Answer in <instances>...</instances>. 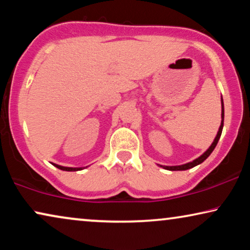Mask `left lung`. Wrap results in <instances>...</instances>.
I'll use <instances>...</instances> for the list:
<instances>
[{
    "instance_id": "8db88e82",
    "label": "left lung",
    "mask_w": 250,
    "mask_h": 250,
    "mask_svg": "<svg viewBox=\"0 0 250 250\" xmlns=\"http://www.w3.org/2000/svg\"><path fill=\"white\" fill-rule=\"evenodd\" d=\"M223 122H224V105H223V99H222V123H221V126H220V129H218L217 132V135L216 138H215L214 142L211 143V146L208 148V150L205 153H203L199 158L194 159L193 162L191 163H188V164H184V165H180V166H162L164 167L165 169H168V170H186V169H189V168H192V167L199 165L204 162V160H206L208 158V156L210 155L211 152H213V150L215 149V146H216L218 140L221 138V134H222V129H223Z\"/></svg>"
}]
</instances>
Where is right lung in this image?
Wrapping results in <instances>:
<instances>
[{
    "label": "right lung",
    "mask_w": 250,
    "mask_h": 250,
    "mask_svg": "<svg viewBox=\"0 0 250 250\" xmlns=\"http://www.w3.org/2000/svg\"><path fill=\"white\" fill-rule=\"evenodd\" d=\"M54 166L58 167L59 169H62V170H68V172H74V170H80L82 168H73V167H63V166H60V165H56V164H53Z\"/></svg>",
    "instance_id": "add662e5"
}]
</instances>
